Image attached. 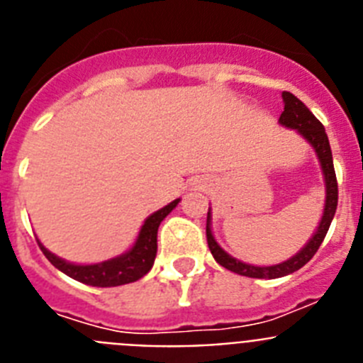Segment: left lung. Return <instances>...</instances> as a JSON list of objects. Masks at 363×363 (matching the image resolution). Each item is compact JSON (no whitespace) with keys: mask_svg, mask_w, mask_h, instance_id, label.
I'll return each mask as SVG.
<instances>
[{"mask_svg":"<svg viewBox=\"0 0 363 363\" xmlns=\"http://www.w3.org/2000/svg\"><path fill=\"white\" fill-rule=\"evenodd\" d=\"M281 98H284L285 107L280 116V123L285 125V127H289V129H296L298 133L314 147L316 154H318L320 165H322L323 171V178H325V209H323V216L322 221H320L318 229H316L313 238L307 242V245L303 247L298 255H294L293 258L287 259V262H281V264L278 265H271V267H255V265L243 264L240 259L227 255V252L218 245L213 233H211V213H207V229H205V233H207V243H209V249L211 252H213L214 259H216L221 267L229 269V271L236 272V274H242V277L280 278L287 277L291 272L303 267V265L316 255L318 247L322 245L327 230H329V225H331L333 216H335L336 213V205H338V184H336V172L335 165H333V152L323 125L320 123L318 118L314 116L313 112L301 104L300 99L294 94L284 92Z\"/></svg>","mask_w":363,"mask_h":363,"instance_id":"8db88e82","label":"left lung"}]
</instances>
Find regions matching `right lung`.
Instances as JSON below:
<instances>
[{
    "mask_svg": "<svg viewBox=\"0 0 363 363\" xmlns=\"http://www.w3.org/2000/svg\"><path fill=\"white\" fill-rule=\"evenodd\" d=\"M178 201L179 200L171 201L163 209L156 211V213L147 218L142 230H140L136 243H134L129 252H125V255L118 256V258L101 262V264H69L65 259L57 258L52 252L47 251L40 242L38 243H40V249L54 267L65 272L67 277L82 281V284L92 285V287H116V285L130 284V281H136L142 277H145L147 272L152 269L156 251H158V240H156L158 238V227L163 221V218L178 205Z\"/></svg>",
    "mask_w": 363,
    "mask_h": 363,
    "instance_id": "add662e5",
    "label": "right lung"
}]
</instances>
